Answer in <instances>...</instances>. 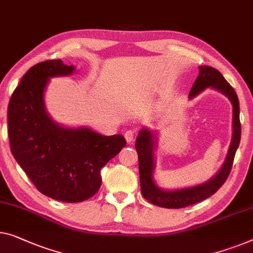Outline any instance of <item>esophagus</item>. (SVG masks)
Listing matches in <instances>:
<instances>
[{
	"label": "esophagus",
	"mask_w": 253,
	"mask_h": 253,
	"mask_svg": "<svg viewBox=\"0 0 253 253\" xmlns=\"http://www.w3.org/2000/svg\"><path fill=\"white\" fill-rule=\"evenodd\" d=\"M134 137H135V132L134 131H131V130H127L126 133H124V138H126V140L127 144H131L134 140Z\"/></svg>",
	"instance_id": "obj_1"
}]
</instances>
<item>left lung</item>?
I'll use <instances>...</instances> for the list:
<instances>
[{"label":"left lung","mask_w":253,"mask_h":253,"mask_svg":"<svg viewBox=\"0 0 253 253\" xmlns=\"http://www.w3.org/2000/svg\"><path fill=\"white\" fill-rule=\"evenodd\" d=\"M199 76L194 82L189 91V99L199 96L201 92L210 87L217 90L228 98L233 107V133L232 140L227 152L226 159L220 169L213 177L202 184L190 186V187L164 189L156 184L154 179V171L156 168V135L153 130L142 127L139 131L135 149L139 160V175H140V188L142 196L157 207L167 209H180L192 204L199 203L208 199L217 192L224 185L232 169L235 153L239 148L241 140V123H240V102L237 94L232 85L226 81L221 73L210 66H200Z\"/></svg>","instance_id":"8db88e82"}]
</instances>
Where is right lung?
Instances as JSON below:
<instances>
[{
    "label": "right lung",
    "mask_w": 253,
    "mask_h": 253,
    "mask_svg": "<svg viewBox=\"0 0 253 253\" xmlns=\"http://www.w3.org/2000/svg\"><path fill=\"white\" fill-rule=\"evenodd\" d=\"M75 66L46 60L29 68L13 91L8 107L11 153L35 187L61 202L90 199L101 185L100 170L126 141L122 134L104 135L87 126H66L46 111L50 79L69 76Z\"/></svg>",
    "instance_id": "1"
}]
</instances>
